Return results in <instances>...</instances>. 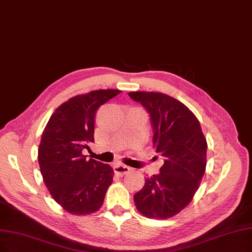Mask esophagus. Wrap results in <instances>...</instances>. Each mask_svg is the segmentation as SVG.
<instances>
[{"instance_id":"1","label":"esophagus","mask_w":252,"mask_h":252,"mask_svg":"<svg viewBox=\"0 0 252 252\" xmlns=\"http://www.w3.org/2000/svg\"><path fill=\"white\" fill-rule=\"evenodd\" d=\"M130 169H131V168H130L127 165H125V164H119L118 163V164L114 165V172L119 176H124L125 174L130 172Z\"/></svg>"}]
</instances>
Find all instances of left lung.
Wrapping results in <instances>:
<instances>
[{"label":"left lung","mask_w":252,"mask_h":252,"mask_svg":"<svg viewBox=\"0 0 252 252\" xmlns=\"http://www.w3.org/2000/svg\"><path fill=\"white\" fill-rule=\"evenodd\" d=\"M150 115L153 146L164 161L160 173L145 179L133 196L138 212L167 219L182 211L194 196L207 165V140L197 118L179 100L159 92H130Z\"/></svg>","instance_id":"left-lung-1"}]
</instances>
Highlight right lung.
<instances>
[{
  "label": "right lung",
  "instance_id": "add662e5",
  "mask_svg": "<svg viewBox=\"0 0 252 252\" xmlns=\"http://www.w3.org/2000/svg\"><path fill=\"white\" fill-rule=\"evenodd\" d=\"M120 90H97L60 105L47 122L38 149L43 182L67 212L88 215L101 208L114 169L83 154L94 143V121L100 105Z\"/></svg>",
  "mask_w": 252,
  "mask_h": 252
}]
</instances>
